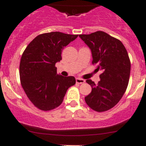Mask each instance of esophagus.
<instances>
[{"label":"esophagus","instance_id":"esophagus-1","mask_svg":"<svg viewBox=\"0 0 146 146\" xmlns=\"http://www.w3.org/2000/svg\"><path fill=\"white\" fill-rule=\"evenodd\" d=\"M76 83H78V84H82V83H84V82H85V80L81 79V78H76Z\"/></svg>","mask_w":146,"mask_h":146}]
</instances>
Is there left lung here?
<instances>
[{"instance_id": "obj_1", "label": "left lung", "mask_w": 146, "mask_h": 146, "mask_svg": "<svg viewBox=\"0 0 146 146\" xmlns=\"http://www.w3.org/2000/svg\"><path fill=\"white\" fill-rule=\"evenodd\" d=\"M79 37L91 50L96 70L102 71L97 85L92 80H86L92 92L85 96V102L95 111H106L119 102L128 86L131 70L128 53L120 40L104 31Z\"/></svg>"}]
</instances>
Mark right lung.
<instances>
[{"instance_id": "add662e5", "label": "right lung", "mask_w": 146, "mask_h": 146, "mask_svg": "<svg viewBox=\"0 0 146 146\" xmlns=\"http://www.w3.org/2000/svg\"><path fill=\"white\" fill-rule=\"evenodd\" d=\"M78 35L51 32L39 35L21 56L19 64L21 84L32 104L48 111L61 105L67 90L76 84L73 76L56 73L55 64L61 60L62 50Z\"/></svg>"}]
</instances>
